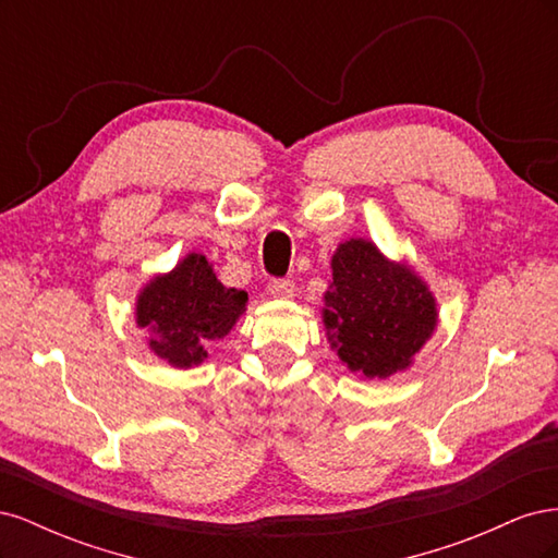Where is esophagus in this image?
I'll return each instance as SVG.
<instances>
[{"mask_svg":"<svg viewBox=\"0 0 558 558\" xmlns=\"http://www.w3.org/2000/svg\"><path fill=\"white\" fill-rule=\"evenodd\" d=\"M269 295L277 300H291L295 295V283L291 279H277L269 283Z\"/></svg>","mask_w":558,"mask_h":558,"instance_id":"obj_1","label":"esophagus"}]
</instances>
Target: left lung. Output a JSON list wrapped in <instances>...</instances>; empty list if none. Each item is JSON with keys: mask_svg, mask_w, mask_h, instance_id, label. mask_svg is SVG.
<instances>
[{"mask_svg": "<svg viewBox=\"0 0 558 558\" xmlns=\"http://www.w3.org/2000/svg\"><path fill=\"white\" fill-rule=\"evenodd\" d=\"M330 269L320 310L330 349L363 379H388L410 369L437 328L428 283L408 263L386 258L363 238L337 246Z\"/></svg>", "mask_w": 558, "mask_h": 558, "instance_id": "8db88e82", "label": "left lung"}]
</instances>
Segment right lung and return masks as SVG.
I'll use <instances>...</instances> for the list:
<instances>
[{"label": "right lung", "instance_id": "1", "mask_svg": "<svg viewBox=\"0 0 558 558\" xmlns=\"http://www.w3.org/2000/svg\"><path fill=\"white\" fill-rule=\"evenodd\" d=\"M248 295L216 279L202 253H189L174 269L156 275L137 295L134 320L148 332V349L172 367L189 369L207 359V347L246 312Z\"/></svg>", "mask_w": 558, "mask_h": 558}]
</instances>
